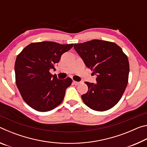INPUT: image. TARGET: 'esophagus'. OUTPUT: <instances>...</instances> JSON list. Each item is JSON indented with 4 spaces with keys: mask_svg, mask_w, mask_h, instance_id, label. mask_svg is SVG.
I'll return each instance as SVG.
<instances>
[{
    "mask_svg": "<svg viewBox=\"0 0 147 147\" xmlns=\"http://www.w3.org/2000/svg\"><path fill=\"white\" fill-rule=\"evenodd\" d=\"M80 83V82H77V81H74V80H73V84H74V85H78V84Z\"/></svg>",
    "mask_w": 147,
    "mask_h": 147,
    "instance_id": "34e87169",
    "label": "esophagus"
}]
</instances>
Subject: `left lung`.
Here are the masks:
<instances>
[{
	"instance_id": "8db88e82",
	"label": "left lung",
	"mask_w": 147,
	"mask_h": 147,
	"mask_svg": "<svg viewBox=\"0 0 147 147\" xmlns=\"http://www.w3.org/2000/svg\"><path fill=\"white\" fill-rule=\"evenodd\" d=\"M84 63L96 74L95 84L86 82L88 91L84 102L95 111H104L116 105L127 86L130 71L127 56L113 42L93 39L74 45Z\"/></svg>"
}]
</instances>
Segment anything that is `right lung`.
<instances>
[{"label":"right lung","mask_w":147,"mask_h":147,"mask_svg":"<svg viewBox=\"0 0 147 147\" xmlns=\"http://www.w3.org/2000/svg\"><path fill=\"white\" fill-rule=\"evenodd\" d=\"M73 44L53 41L32 43L17 56L15 63L16 82L24 101L36 110L51 111L63 101L72 79L59 80L50 70L55 69L62 54Z\"/></svg>","instance_id":"1"}]
</instances>
